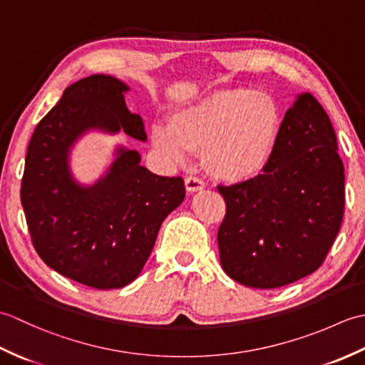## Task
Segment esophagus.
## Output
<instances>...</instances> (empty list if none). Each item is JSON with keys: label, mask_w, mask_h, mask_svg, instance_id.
I'll return each instance as SVG.
<instances>
[{"label": "esophagus", "mask_w": 365, "mask_h": 365, "mask_svg": "<svg viewBox=\"0 0 365 365\" xmlns=\"http://www.w3.org/2000/svg\"><path fill=\"white\" fill-rule=\"evenodd\" d=\"M185 187H187L188 192H196L205 188L204 180H200L199 177H187L185 178Z\"/></svg>", "instance_id": "obj_1"}]
</instances>
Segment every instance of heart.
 Instances as JSON below:
<instances>
[{
  "label": "heart",
  "instance_id": "heart-1",
  "mask_svg": "<svg viewBox=\"0 0 365 365\" xmlns=\"http://www.w3.org/2000/svg\"><path fill=\"white\" fill-rule=\"evenodd\" d=\"M282 130V108L267 91H221L177 110L170 123L155 122L150 139L173 163L204 150V163L224 182H246L273 158Z\"/></svg>",
  "mask_w": 365,
  "mask_h": 365
}]
</instances>
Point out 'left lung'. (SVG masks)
<instances>
[{
    "mask_svg": "<svg viewBox=\"0 0 365 365\" xmlns=\"http://www.w3.org/2000/svg\"><path fill=\"white\" fill-rule=\"evenodd\" d=\"M344 163L328 114L304 92L282 120L269 165L257 177L218 187L226 216L221 267L252 289H277L319 269L345 207Z\"/></svg>",
    "mask_w": 365,
    "mask_h": 365,
    "instance_id": "obj_1",
    "label": "left lung"
}]
</instances>
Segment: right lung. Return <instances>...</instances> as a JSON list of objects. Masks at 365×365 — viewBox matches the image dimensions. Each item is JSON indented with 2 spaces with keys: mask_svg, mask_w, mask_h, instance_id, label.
Masks as SVG:
<instances>
[{
  "mask_svg": "<svg viewBox=\"0 0 365 365\" xmlns=\"http://www.w3.org/2000/svg\"><path fill=\"white\" fill-rule=\"evenodd\" d=\"M125 83L91 75L71 84L37 123L28 145L20 199L41 259L92 289H122L141 273L161 222L185 199L182 177L141 166L138 150L119 145L92 185L75 180L71 152L89 131L147 141L141 115L128 111Z\"/></svg>",
  "mask_w": 365,
  "mask_h": 365,
  "instance_id": "right-lung-1",
  "label": "right lung"
}]
</instances>
